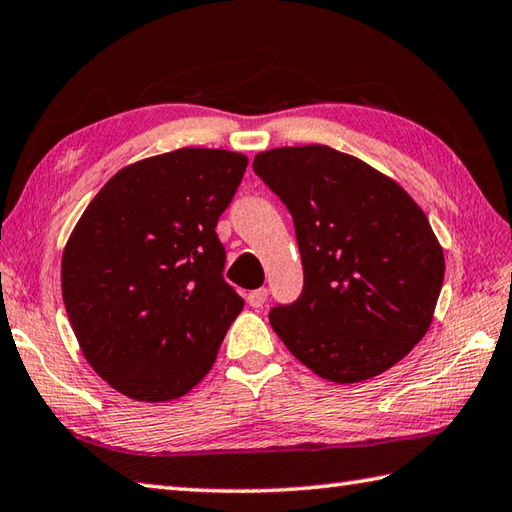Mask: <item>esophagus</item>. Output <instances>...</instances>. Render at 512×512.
Segmentation results:
<instances>
[{"instance_id":"obj_1","label":"esophagus","mask_w":512,"mask_h":512,"mask_svg":"<svg viewBox=\"0 0 512 512\" xmlns=\"http://www.w3.org/2000/svg\"><path fill=\"white\" fill-rule=\"evenodd\" d=\"M266 299H268V290L266 288H257V290H250L248 297H246V302L253 306V308H262L266 304Z\"/></svg>"}]
</instances>
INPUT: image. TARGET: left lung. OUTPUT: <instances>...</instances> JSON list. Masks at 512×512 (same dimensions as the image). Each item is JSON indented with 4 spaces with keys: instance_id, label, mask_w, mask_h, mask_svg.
<instances>
[{
    "instance_id": "obj_1",
    "label": "left lung",
    "mask_w": 512,
    "mask_h": 512,
    "mask_svg": "<svg viewBox=\"0 0 512 512\" xmlns=\"http://www.w3.org/2000/svg\"><path fill=\"white\" fill-rule=\"evenodd\" d=\"M255 173L295 222L304 290L270 310L299 362L337 384L382 375L433 322L444 250L395 179L330 146L255 155Z\"/></svg>"
}]
</instances>
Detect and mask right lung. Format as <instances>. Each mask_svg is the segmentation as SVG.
Masks as SVG:
<instances>
[{"instance_id":"obj_1","label":"right lung","mask_w":512,"mask_h":512,"mask_svg":"<svg viewBox=\"0 0 512 512\" xmlns=\"http://www.w3.org/2000/svg\"><path fill=\"white\" fill-rule=\"evenodd\" d=\"M248 157L179 148L119 170L62 255V295L95 373L137 402L186 395L215 364L244 299L215 233Z\"/></svg>"}]
</instances>
